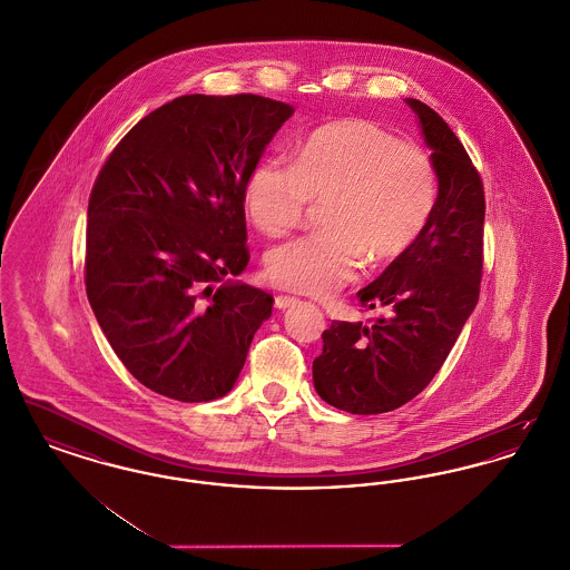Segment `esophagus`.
Instances as JSON below:
<instances>
[{
  "instance_id": "1",
  "label": "esophagus",
  "mask_w": 570,
  "mask_h": 570,
  "mask_svg": "<svg viewBox=\"0 0 570 570\" xmlns=\"http://www.w3.org/2000/svg\"><path fill=\"white\" fill-rule=\"evenodd\" d=\"M297 303V298L288 297V295H277L275 297V307L277 309H286V307H291V305H295Z\"/></svg>"
}]
</instances>
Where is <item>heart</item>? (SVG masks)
<instances>
[{
  "label": "heart",
  "instance_id": "b5f03b06",
  "mask_svg": "<svg viewBox=\"0 0 570 570\" xmlns=\"http://www.w3.org/2000/svg\"><path fill=\"white\" fill-rule=\"evenodd\" d=\"M309 200H325L326 233L273 245L265 273L279 288L326 297L358 277L363 258L389 265L416 244L434 212V166L367 119L331 121L298 140L291 166L265 158L245 179V212L269 237L295 228Z\"/></svg>",
  "mask_w": 570,
  "mask_h": 570
}]
</instances>
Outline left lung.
Segmentation results:
<instances>
[{
    "label": "left lung",
    "mask_w": 570,
    "mask_h": 570,
    "mask_svg": "<svg viewBox=\"0 0 570 570\" xmlns=\"http://www.w3.org/2000/svg\"><path fill=\"white\" fill-rule=\"evenodd\" d=\"M406 102L432 149L434 212L416 244L356 293L363 307L386 314L372 325L333 321L312 365L316 393L353 414L389 412L416 397L455 346L481 291V175L434 109Z\"/></svg>",
    "instance_id": "1"
}]
</instances>
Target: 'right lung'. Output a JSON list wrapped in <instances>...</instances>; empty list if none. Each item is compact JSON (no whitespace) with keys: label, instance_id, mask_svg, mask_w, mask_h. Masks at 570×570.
<instances>
[{"label":"right lung","instance_id":"add662e5","mask_svg":"<svg viewBox=\"0 0 570 570\" xmlns=\"http://www.w3.org/2000/svg\"><path fill=\"white\" fill-rule=\"evenodd\" d=\"M295 112L272 98L191 94L142 117L87 207L85 288L110 348L147 389L212 402L239 379L269 293L249 263L244 186Z\"/></svg>","mask_w":570,"mask_h":570}]
</instances>
